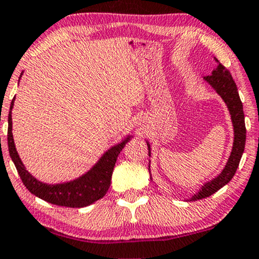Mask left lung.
I'll return each mask as SVG.
<instances>
[{
	"label": "left lung",
	"instance_id": "obj_1",
	"mask_svg": "<svg viewBox=\"0 0 259 259\" xmlns=\"http://www.w3.org/2000/svg\"><path fill=\"white\" fill-rule=\"evenodd\" d=\"M204 79L215 89L216 92L221 96L227 104L229 113L232 115L233 126H234V144H233L232 154L229 156L227 164H226L222 173L218 178L204 185L202 190L197 194H194L190 200L203 199V198L211 196L232 180L239 167V163H240L242 152L245 149V142H246V127H245L242 103L240 97H239L237 84L233 80L231 72L222 63H219L218 68L212 71V74L204 76ZM148 148L150 154L149 144Z\"/></svg>",
	"mask_w": 259,
	"mask_h": 259
}]
</instances>
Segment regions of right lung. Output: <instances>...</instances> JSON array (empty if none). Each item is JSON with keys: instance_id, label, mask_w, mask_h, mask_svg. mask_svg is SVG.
Instances as JSON below:
<instances>
[{"instance_id": "1", "label": "right lung", "mask_w": 259, "mask_h": 259, "mask_svg": "<svg viewBox=\"0 0 259 259\" xmlns=\"http://www.w3.org/2000/svg\"><path fill=\"white\" fill-rule=\"evenodd\" d=\"M13 105H14V98L11 103V110L8 115V150L9 155L17 167L18 173L20 175L22 184L26 186L28 191L48 203L67 207H82L90 205L96 200L104 197V194L108 192L110 187L111 174H113L117 156L128 139L123 140L119 145H115L114 148L108 150L90 171H88L76 180L59 185L43 184L28 173L22 164L21 159L19 158L12 135Z\"/></svg>"}]
</instances>
